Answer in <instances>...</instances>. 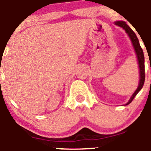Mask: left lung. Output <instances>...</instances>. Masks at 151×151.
<instances>
[{
    "label": "left lung",
    "instance_id": "left-lung-1",
    "mask_svg": "<svg viewBox=\"0 0 151 151\" xmlns=\"http://www.w3.org/2000/svg\"><path fill=\"white\" fill-rule=\"evenodd\" d=\"M115 24L118 26L121 27L125 30V31L126 32L128 35H129V38H130L131 41H132V43L133 45L134 49L135 50V52H136L137 58V61L138 64H139V85H138L137 88L135 91V92L134 93L133 95L132 96V97L129 99V102H127V104L126 105L130 104L132 101V100L134 99L135 96H137V94L140 91V90L142 88L143 85L145 83V57H144V53H143L142 49L139 45V40H138L136 34H135L134 32L132 30V28L124 22V21H117L115 22Z\"/></svg>",
    "mask_w": 151,
    "mask_h": 151
}]
</instances>
